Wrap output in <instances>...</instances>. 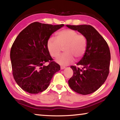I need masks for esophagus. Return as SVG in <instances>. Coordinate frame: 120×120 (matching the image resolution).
<instances>
[{
    "instance_id": "obj_1",
    "label": "esophagus",
    "mask_w": 120,
    "mask_h": 120,
    "mask_svg": "<svg viewBox=\"0 0 120 120\" xmlns=\"http://www.w3.org/2000/svg\"><path fill=\"white\" fill-rule=\"evenodd\" d=\"M65 68H66V67H64V66H61L60 67V69H64Z\"/></svg>"
}]
</instances>
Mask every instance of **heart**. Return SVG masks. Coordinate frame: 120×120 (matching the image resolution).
Here are the masks:
<instances>
[{"instance_id": "1", "label": "heart", "mask_w": 120, "mask_h": 120, "mask_svg": "<svg viewBox=\"0 0 120 120\" xmlns=\"http://www.w3.org/2000/svg\"><path fill=\"white\" fill-rule=\"evenodd\" d=\"M56 39L50 38L47 41V48L51 56L57 58L64 48V54L56 59V61L61 66L72 64L75 58H82L86 52L87 39L83 34L71 29H64L56 34Z\"/></svg>"}]
</instances>
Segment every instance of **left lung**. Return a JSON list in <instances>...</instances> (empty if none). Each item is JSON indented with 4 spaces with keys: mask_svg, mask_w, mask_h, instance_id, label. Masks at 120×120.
<instances>
[{
    "mask_svg": "<svg viewBox=\"0 0 120 120\" xmlns=\"http://www.w3.org/2000/svg\"><path fill=\"white\" fill-rule=\"evenodd\" d=\"M87 39L86 52L76 66L70 67L74 74L68 80L71 89L78 94L87 95L97 90L106 80L109 71L111 53L108 44L94 27L89 25H69Z\"/></svg>",
    "mask_w": 120,
    "mask_h": 120,
    "instance_id": "8db88e82",
    "label": "left lung"
}]
</instances>
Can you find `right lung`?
I'll return each mask as SVG.
<instances>
[{"label": "right lung", "mask_w": 120, "mask_h": 120, "mask_svg": "<svg viewBox=\"0 0 120 120\" xmlns=\"http://www.w3.org/2000/svg\"><path fill=\"white\" fill-rule=\"evenodd\" d=\"M64 24L52 25L34 22L20 32L11 46L12 73L24 91L38 94L48 88L59 64L53 61L47 48L50 36ZM49 63L47 66L43 64Z\"/></svg>", "instance_id": "add662e5"}]
</instances>
